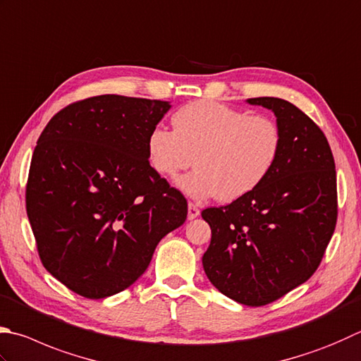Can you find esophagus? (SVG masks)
I'll list each match as a JSON object with an SVG mask.
<instances>
[{"label":"esophagus","instance_id":"obj_1","mask_svg":"<svg viewBox=\"0 0 361 361\" xmlns=\"http://www.w3.org/2000/svg\"><path fill=\"white\" fill-rule=\"evenodd\" d=\"M200 215V209L195 206V204H192L190 202L188 204V214H187V216H188V220H193V219H196V216Z\"/></svg>","mask_w":361,"mask_h":361}]
</instances>
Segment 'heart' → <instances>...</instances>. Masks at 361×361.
Instances as JSON below:
<instances>
[{
    "label": "heart",
    "instance_id": "obj_1",
    "mask_svg": "<svg viewBox=\"0 0 361 361\" xmlns=\"http://www.w3.org/2000/svg\"><path fill=\"white\" fill-rule=\"evenodd\" d=\"M174 130L154 127L147 155L154 169L173 178L192 200L233 202L250 195L270 174L281 151L280 127L265 116H250L216 102L188 104L173 116Z\"/></svg>",
    "mask_w": 361,
    "mask_h": 361
}]
</instances>
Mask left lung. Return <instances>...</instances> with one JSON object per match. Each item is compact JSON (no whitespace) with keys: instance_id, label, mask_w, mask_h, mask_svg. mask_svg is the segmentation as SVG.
<instances>
[{"instance_id":"left-lung-1","label":"left lung","mask_w":361,"mask_h":361,"mask_svg":"<svg viewBox=\"0 0 361 361\" xmlns=\"http://www.w3.org/2000/svg\"><path fill=\"white\" fill-rule=\"evenodd\" d=\"M247 104L275 114L281 151L250 195L202 210L212 229L202 267L221 294L262 307L300 286L321 264L336 224V171L325 135L295 105L278 97Z\"/></svg>"}]
</instances>
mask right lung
<instances>
[{
  "label": "right lung",
  "mask_w": 361,
  "mask_h": 361,
  "mask_svg": "<svg viewBox=\"0 0 361 361\" xmlns=\"http://www.w3.org/2000/svg\"><path fill=\"white\" fill-rule=\"evenodd\" d=\"M169 108L105 94L66 106L40 133L26 212L44 267L78 295L132 286L187 220V200L149 165L147 137Z\"/></svg>",
  "instance_id": "add662e5"
}]
</instances>
